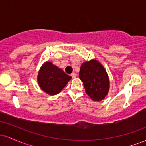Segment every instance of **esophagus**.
I'll use <instances>...</instances> for the list:
<instances>
[{
  "mask_svg": "<svg viewBox=\"0 0 146 146\" xmlns=\"http://www.w3.org/2000/svg\"><path fill=\"white\" fill-rule=\"evenodd\" d=\"M71 77L72 78H76V76H77V75H76V73H71Z\"/></svg>",
  "mask_w": 146,
  "mask_h": 146,
  "instance_id": "esophagus-1",
  "label": "esophagus"
}]
</instances>
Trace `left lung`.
Returning <instances> with one entry per match:
<instances>
[{"label": "left lung", "mask_w": 146, "mask_h": 146, "mask_svg": "<svg viewBox=\"0 0 146 146\" xmlns=\"http://www.w3.org/2000/svg\"><path fill=\"white\" fill-rule=\"evenodd\" d=\"M83 82L85 91L94 101L104 100L108 93L110 82L104 66L95 60L85 62L82 64L79 73Z\"/></svg>", "instance_id": "left-lung-1"}]
</instances>
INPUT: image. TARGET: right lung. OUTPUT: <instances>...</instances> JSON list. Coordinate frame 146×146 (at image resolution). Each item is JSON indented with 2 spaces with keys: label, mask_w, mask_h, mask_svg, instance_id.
Wrapping results in <instances>:
<instances>
[{
  "label": "right lung",
  "mask_w": 146,
  "mask_h": 146,
  "mask_svg": "<svg viewBox=\"0 0 146 146\" xmlns=\"http://www.w3.org/2000/svg\"><path fill=\"white\" fill-rule=\"evenodd\" d=\"M71 79V76L51 62L44 63L38 75V84L41 89L51 95L58 94Z\"/></svg>",
  "instance_id": "1"
}]
</instances>
